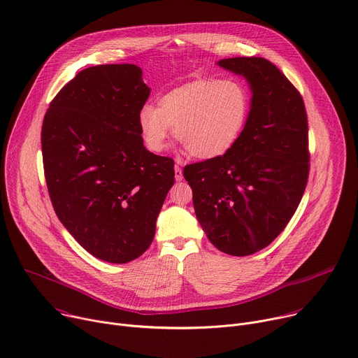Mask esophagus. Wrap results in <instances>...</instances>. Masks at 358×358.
<instances>
[{"label": "esophagus", "instance_id": "34e87169", "mask_svg": "<svg viewBox=\"0 0 358 358\" xmlns=\"http://www.w3.org/2000/svg\"><path fill=\"white\" fill-rule=\"evenodd\" d=\"M174 171H176V180H177V181H181V180H182V171H181V167H180L178 164H176Z\"/></svg>", "mask_w": 358, "mask_h": 358}]
</instances>
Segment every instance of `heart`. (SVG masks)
<instances>
[{"label":"heart","instance_id":"1","mask_svg":"<svg viewBox=\"0 0 358 358\" xmlns=\"http://www.w3.org/2000/svg\"><path fill=\"white\" fill-rule=\"evenodd\" d=\"M248 117V94L231 78H200L166 92L157 107L145 104L138 128L151 152L167 148L171 129L184 150L197 159H214L238 140Z\"/></svg>","mask_w":358,"mask_h":358}]
</instances>
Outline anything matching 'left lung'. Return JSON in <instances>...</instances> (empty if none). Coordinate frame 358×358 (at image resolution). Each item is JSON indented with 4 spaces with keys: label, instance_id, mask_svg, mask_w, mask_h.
<instances>
[{
    "label": "left lung",
    "instance_id": "8db88e82",
    "mask_svg": "<svg viewBox=\"0 0 358 358\" xmlns=\"http://www.w3.org/2000/svg\"><path fill=\"white\" fill-rule=\"evenodd\" d=\"M217 64L247 80L250 113L229 152L185 166L184 177L211 244L244 257L274 241L303 199L308 122L303 96L268 59L236 57Z\"/></svg>",
    "mask_w": 358,
    "mask_h": 358
}]
</instances>
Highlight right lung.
Returning a JSON list of instances; mask_svg holds the SVG:
<instances>
[{"instance_id": "obj_1", "label": "right lung", "mask_w": 358, "mask_h": 358, "mask_svg": "<svg viewBox=\"0 0 358 358\" xmlns=\"http://www.w3.org/2000/svg\"><path fill=\"white\" fill-rule=\"evenodd\" d=\"M148 95L134 64L95 66L61 88L43 121L54 211L81 247L107 263H129L150 247L174 184L173 158L143 144L138 113Z\"/></svg>"}]
</instances>
